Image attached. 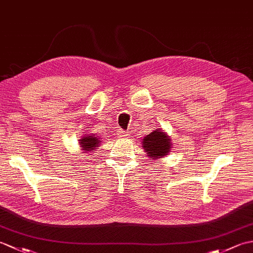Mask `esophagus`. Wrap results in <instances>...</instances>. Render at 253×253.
Returning a JSON list of instances; mask_svg holds the SVG:
<instances>
[{
    "mask_svg": "<svg viewBox=\"0 0 253 253\" xmlns=\"http://www.w3.org/2000/svg\"><path fill=\"white\" fill-rule=\"evenodd\" d=\"M128 136V131H125V130H122L120 129L117 131V137L118 138H125Z\"/></svg>",
    "mask_w": 253,
    "mask_h": 253,
    "instance_id": "esophagus-1",
    "label": "esophagus"
}]
</instances>
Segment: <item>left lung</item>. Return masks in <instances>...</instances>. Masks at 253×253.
Instances as JSON below:
<instances>
[{
    "label": "left lung",
    "mask_w": 253,
    "mask_h": 253,
    "mask_svg": "<svg viewBox=\"0 0 253 253\" xmlns=\"http://www.w3.org/2000/svg\"><path fill=\"white\" fill-rule=\"evenodd\" d=\"M143 149L147 157L153 160L164 158L170 152L171 143L169 137L161 129H155L142 139Z\"/></svg>",
    "instance_id": "1"
}]
</instances>
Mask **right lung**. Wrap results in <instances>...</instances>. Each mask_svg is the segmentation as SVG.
I'll return each mask as SVG.
<instances>
[{"mask_svg": "<svg viewBox=\"0 0 253 253\" xmlns=\"http://www.w3.org/2000/svg\"><path fill=\"white\" fill-rule=\"evenodd\" d=\"M100 142L101 138L91 133V135H85L82 137V139L79 140V146L83 148L84 153H87L90 151H95L96 147L100 146Z\"/></svg>", "mask_w": 253, "mask_h": 253, "instance_id": "add662e5", "label": "right lung"}]
</instances>
